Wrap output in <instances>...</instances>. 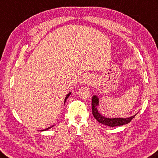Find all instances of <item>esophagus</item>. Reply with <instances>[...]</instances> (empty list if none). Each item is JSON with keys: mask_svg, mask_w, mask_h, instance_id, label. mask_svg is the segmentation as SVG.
Masks as SVG:
<instances>
[{"mask_svg": "<svg viewBox=\"0 0 158 158\" xmlns=\"http://www.w3.org/2000/svg\"><path fill=\"white\" fill-rule=\"evenodd\" d=\"M91 81H91V79H90V78L86 79V81H85V82H86V83H89V84H90Z\"/></svg>", "mask_w": 158, "mask_h": 158, "instance_id": "esophagus-1", "label": "esophagus"}]
</instances>
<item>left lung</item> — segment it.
Segmentation results:
<instances>
[{
  "mask_svg": "<svg viewBox=\"0 0 158 158\" xmlns=\"http://www.w3.org/2000/svg\"><path fill=\"white\" fill-rule=\"evenodd\" d=\"M99 105V99L96 96H93L92 97V113H93L94 118L96 119L97 122L101 123L102 124L106 125L108 127H117V126H122L127 124L130 122L133 119L135 115L128 117V118H106L102 116L97 110V106Z\"/></svg>",
  "mask_w": 158,
  "mask_h": 158,
  "instance_id": "obj_1",
  "label": "left lung"
}]
</instances>
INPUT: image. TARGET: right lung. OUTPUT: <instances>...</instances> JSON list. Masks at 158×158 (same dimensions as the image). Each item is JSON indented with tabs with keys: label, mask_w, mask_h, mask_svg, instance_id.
I'll use <instances>...</instances> for the list:
<instances>
[{
	"label": "right lung",
	"mask_w": 158,
	"mask_h": 158,
	"mask_svg": "<svg viewBox=\"0 0 158 158\" xmlns=\"http://www.w3.org/2000/svg\"><path fill=\"white\" fill-rule=\"evenodd\" d=\"M70 93H68V94H67V96L66 97H65V102H64V104H65V101H66V99H68V97H69L70 95ZM52 127H54V126H52V127H48V128H45V129H44V130H41V131H46V130H48V129H50V128H51Z\"/></svg>",
	"instance_id": "add662e5"
}]
</instances>
